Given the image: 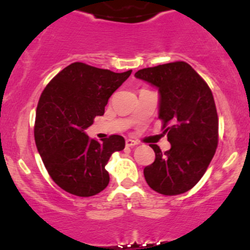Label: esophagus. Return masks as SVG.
Masks as SVG:
<instances>
[{"label": "esophagus", "mask_w": 250, "mask_h": 250, "mask_svg": "<svg viewBox=\"0 0 250 250\" xmlns=\"http://www.w3.org/2000/svg\"><path fill=\"white\" fill-rule=\"evenodd\" d=\"M125 144H126V146H137V142L136 141H134V140H131V139H127L125 141Z\"/></svg>", "instance_id": "34e87169"}]
</instances>
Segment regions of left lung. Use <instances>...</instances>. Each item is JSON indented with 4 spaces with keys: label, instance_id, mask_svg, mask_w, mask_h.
<instances>
[{
    "label": "left lung",
    "instance_id": "1",
    "mask_svg": "<svg viewBox=\"0 0 250 250\" xmlns=\"http://www.w3.org/2000/svg\"><path fill=\"white\" fill-rule=\"evenodd\" d=\"M135 77L159 89V118L171 144L166 152L150 146L155 159L144 168L147 185L168 196L185 193L200 182L218 146L219 118L211 89L180 61L142 68Z\"/></svg>",
    "mask_w": 250,
    "mask_h": 250
}]
</instances>
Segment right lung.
Here are the masks:
<instances>
[{"instance_id": "1", "label": "right lung", "mask_w": 250, "mask_h": 250, "mask_svg": "<svg viewBox=\"0 0 250 250\" xmlns=\"http://www.w3.org/2000/svg\"><path fill=\"white\" fill-rule=\"evenodd\" d=\"M131 73L75 62L56 74L42 92L35 142L49 176L67 193L89 197L109 184L104 166L115 151L124 149V137L110 135L98 142L84 129L96 116H103L108 99Z\"/></svg>"}]
</instances>
